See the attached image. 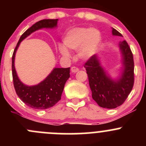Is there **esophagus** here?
Masks as SVG:
<instances>
[{
  "instance_id": "34e87169",
  "label": "esophagus",
  "mask_w": 146,
  "mask_h": 146,
  "mask_svg": "<svg viewBox=\"0 0 146 146\" xmlns=\"http://www.w3.org/2000/svg\"><path fill=\"white\" fill-rule=\"evenodd\" d=\"M79 70V68H78L76 67V66H73V67H71V72L72 73H76V72H78Z\"/></svg>"
}]
</instances>
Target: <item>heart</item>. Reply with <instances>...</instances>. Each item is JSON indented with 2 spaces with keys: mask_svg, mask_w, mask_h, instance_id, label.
Returning a JSON list of instances; mask_svg holds the SVG:
<instances>
[{
  "mask_svg": "<svg viewBox=\"0 0 146 146\" xmlns=\"http://www.w3.org/2000/svg\"><path fill=\"white\" fill-rule=\"evenodd\" d=\"M100 40V34L97 29L76 28L66 34L64 39L65 46L61 45L59 50L65 56H69V52L66 47L72 50H79V56L82 58L86 59L95 54Z\"/></svg>",
  "mask_w": 146,
  "mask_h": 146,
  "instance_id": "b5f03b06",
  "label": "heart"
}]
</instances>
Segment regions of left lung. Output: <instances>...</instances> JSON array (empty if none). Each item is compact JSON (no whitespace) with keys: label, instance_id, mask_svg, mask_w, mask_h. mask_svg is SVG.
I'll list each match as a JSON object with an SVG mask.
<instances>
[{"label":"left lung","instance_id":"1","mask_svg":"<svg viewBox=\"0 0 146 146\" xmlns=\"http://www.w3.org/2000/svg\"><path fill=\"white\" fill-rule=\"evenodd\" d=\"M113 35L122 36L117 29ZM123 56V72L117 80L106 75L96 55L91 56L84 64L88 76L92 97L100 107L114 109L121 105L130 94L134 84V62L132 51L126 40L119 44Z\"/></svg>","mask_w":146,"mask_h":146}]
</instances>
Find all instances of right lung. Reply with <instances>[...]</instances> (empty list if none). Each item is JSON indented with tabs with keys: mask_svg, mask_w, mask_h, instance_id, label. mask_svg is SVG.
I'll list each match as a JSON object with an SVG mask.
<instances>
[{
	"mask_svg": "<svg viewBox=\"0 0 146 146\" xmlns=\"http://www.w3.org/2000/svg\"><path fill=\"white\" fill-rule=\"evenodd\" d=\"M57 21L58 19H46L34 24L22 35L12 56V74L16 93L26 105L35 110L51 108L61 100L65 83L70 77V68H56L39 84L34 86H27L19 80L16 73L14 66L15 53L20 42L31 33L42 28L56 27Z\"/></svg>",
	"mask_w": 146,
	"mask_h": 146,
	"instance_id": "1",
	"label": "right lung"
}]
</instances>
